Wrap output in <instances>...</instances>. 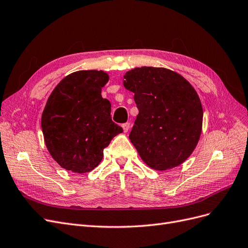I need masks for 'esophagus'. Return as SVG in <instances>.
<instances>
[{
	"mask_svg": "<svg viewBox=\"0 0 248 248\" xmlns=\"http://www.w3.org/2000/svg\"><path fill=\"white\" fill-rule=\"evenodd\" d=\"M130 126H131V124L130 123H125L123 124V129H124V132H127L130 130Z\"/></svg>",
	"mask_w": 248,
	"mask_h": 248,
	"instance_id": "1",
	"label": "esophagus"
}]
</instances>
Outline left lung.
Returning a JSON list of instances; mask_svg holds the SVG:
<instances>
[{"label": "left lung", "mask_w": 248, "mask_h": 248, "mask_svg": "<svg viewBox=\"0 0 248 248\" xmlns=\"http://www.w3.org/2000/svg\"><path fill=\"white\" fill-rule=\"evenodd\" d=\"M124 78L139 109L129 137L140 157L156 170L180 166L195 149L202 129L196 91L179 73L161 67L134 68Z\"/></svg>", "instance_id": "left-lung-1"}]
</instances>
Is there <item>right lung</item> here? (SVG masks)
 <instances>
[{"label":"right lung","mask_w":248,"mask_h":248,"mask_svg":"<svg viewBox=\"0 0 248 248\" xmlns=\"http://www.w3.org/2000/svg\"><path fill=\"white\" fill-rule=\"evenodd\" d=\"M109 77L102 70H79L64 78L42 114L46 146L60 167L84 173L94 170L103 150L123 127L111 119V104L101 91Z\"/></svg>","instance_id":"1"}]
</instances>
